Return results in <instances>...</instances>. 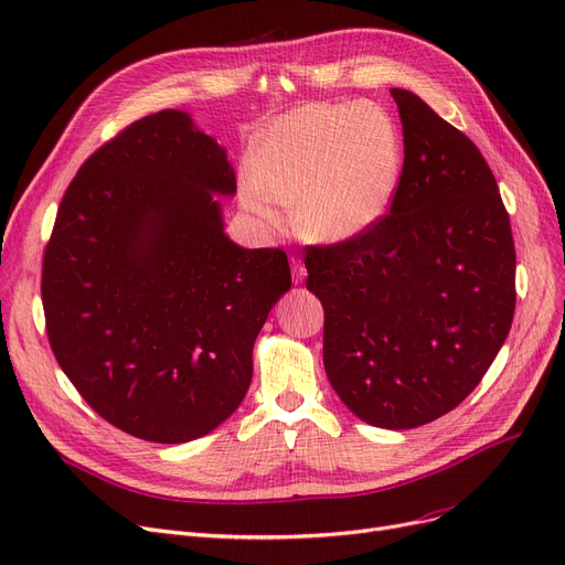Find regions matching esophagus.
<instances>
[{"label":"esophagus","mask_w":565,"mask_h":565,"mask_svg":"<svg viewBox=\"0 0 565 565\" xmlns=\"http://www.w3.org/2000/svg\"><path fill=\"white\" fill-rule=\"evenodd\" d=\"M290 273H292V281L296 284H302L307 277V267L298 256H290Z\"/></svg>","instance_id":"1"}]
</instances>
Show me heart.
I'll return each mask as SVG.
<instances>
[{"mask_svg":"<svg viewBox=\"0 0 565 565\" xmlns=\"http://www.w3.org/2000/svg\"><path fill=\"white\" fill-rule=\"evenodd\" d=\"M402 138L376 104H307L281 115L256 140L244 207L269 226L277 205L311 242H347L387 212L402 178Z\"/></svg>","mask_w":565,"mask_h":565,"instance_id":"obj_1","label":"heart"}]
</instances>
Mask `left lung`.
I'll list each match as a JSON object with an SVG mask.
<instances>
[{
    "mask_svg": "<svg viewBox=\"0 0 565 565\" xmlns=\"http://www.w3.org/2000/svg\"><path fill=\"white\" fill-rule=\"evenodd\" d=\"M390 94L404 127L390 212L353 239L307 244L305 265L334 392L364 423L413 429L459 406L501 351L514 242L473 140L413 92Z\"/></svg>",
    "mask_w": 565,
    "mask_h": 565,
    "instance_id": "1",
    "label": "left lung"
}]
</instances>
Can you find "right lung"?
Listing matches in <instances>:
<instances>
[{
    "label": "right lung",
    "instance_id": "obj_1",
    "mask_svg": "<svg viewBox=\"0 0 565 565\" xmlns=\"http://www.w3.org/2000/svg\"><path fill=\"white\" fill-rule=\"evenodd\" d=\"M226 150L186 113L147 115L71 180L43 252L51 349L117 429L186 444L222 425L252 383L265 318L290 288L284 249H242L214 193Z\"/></svg>",
    "mask_w": 565,
    "mask_h": 565
}]
</instances>
